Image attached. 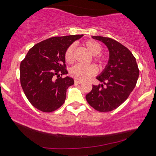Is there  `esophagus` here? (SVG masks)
<instances>
[{
	"instance_id": "34e87169",
	"label": "esophagus",
	"mask_w": 156,
	"mask_h": 156,
	"mask_svg": "<svg viewBox=\"0 0 156 156\" xmlns=\"http://www.w3.org/2000/svg\"><path fill=\"white\" fill-rule=\"evenodd\" d=\"M74 83H75V84H81L82 83H83V81H81V80H74Z\"/></svg>"
}]
</instances>
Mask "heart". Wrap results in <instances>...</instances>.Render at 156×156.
Segmentation results:
<instances>
[{"label":"heart","mask_w":156,"mask_h":156,"mask_svg":"<svg viewBox=\"0 0 156 156\" xmlns=\"http://www.w3.org/2000/svg\"><path fill=\"white\" fill-rule=\"evenodd\" d=\"M84 45L95 56V60L100 65L105 62V57L102 55H97L101 52L102 47L101 44L95 40H87L84 43ZM75 49V44H72L69 46L65 52V61L68 63H72L74 60L73 51ZM98 72V69L94 65H83L77 64L73 66L70 69V74L73 78L79 80H86L91 76L96 75Z\"/></svg>","instance_id":"obj_1"}]
</instances>
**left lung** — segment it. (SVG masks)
<instances>
[{
    "mask_svg": "<svg viewBox=\"0 0 156 156\" xmlns=\"http://www.w3.org/2000/svg\"><path fill=\"white\" fill-rule=\"evenodd\" d=\"M91 37L107 47L109 59L103 72L96 77L102 84L93 85L86 100L98 112H111L122 105L135 88L138 67L132 53L119 42L107 37Z\"/></svg>",
    "mask_w": 156,
    "mask_h": 156,
    "instance_id": "obj_1",
    "label": "left lung"
}]
</instances>
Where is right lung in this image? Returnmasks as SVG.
<instances>
[{
    "label": "right lung",
    "mask_w": 156,
    "mask_h": 156,
    "mask_svg": "<svg viewBox=\"0 0 156 156\" xmlns=\"http://www.w3.org/2000/svg\"><path fill=\"white\" fill-rule=\"evenodd\" d=\"M82 35L52 37L37 43L20 62L21 87L30 103L43 112H51L65 102L69 87L74 84L66 69L65 52Z\"/></svg>",
    "instance_id": "right-lung-1"
}]
</instances>
